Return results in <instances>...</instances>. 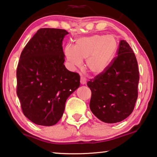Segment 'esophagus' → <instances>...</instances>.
<instances>
[{
  "mask_svg": "<svg viewBox=\"0 0 157 157\" xmlns=\"http://www.w3.org/2000/svg\"><path fill=\"white\" fill-rule=\"evenodd\" d=\"M80 82L81 84H85V83H86V77H84L83 76H81Z\"/></svg>",
  "mask_w": 157,
  "mask_h": 157,
  "instance_id": "34e87169",
  "label": "esophagus"
}]
</instances>
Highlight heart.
Wrapping results in <instances>:
<instances>
[{"label":"heart","instance_id":"b5f03b06","mask_svg":"<svg viewBox=\"0 0 157 157\" xmlns=\"http://www.w3.org/2000/svg\"><path fill=\"white\" fill-rule=\"evenodd\" d=\"M118 48L117 38L112 35H93L78 38L74 47L67 45L65 55L73 66H81L86 60V66L94 74H101L115 58Z\"/></svg>","mask_w":157,"mask_h":157}]
</instances>
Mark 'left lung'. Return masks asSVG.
Returning a JSON list of instances; mask_svg holds the SVG:
<instances>
[{"instance_id":"8db88e82","label":"left lung","mask_w":157,"mask_h":157,"mask_svg":"<svg viewBox=\"0 0 157 157\" xmlns=\"http://www.w3.org/2000/svg\"><path fill=\"white\" fill-rule=\"evenodd\" d=\"M117 53L109 67L87 82L91 91L90 109L98 119L109 124L127 118L138 97L139 72L136 56L124 40L120 41Z\"/></svg>"}]
</instances>
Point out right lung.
Segmentation results:
<instances>
[{
	"mask_svg": "<svg viewBox=\"0 0 157 157\" xmlns=\"http://www.w3.org/2000/svg\"><path fill=\"white\" fill-rule=\"evenodd\" d=\"M66 30L44 28L28 42L16 70L17 96L22 111L34 124L53 126L63 116L68 96L80 86V76L64 66Z\"/></svg>",
	"mask_w": 157,
	"mask_h": 157,
	"instance_id": "right-lung-1",
	"label": "right lung"
}]
</instances>
